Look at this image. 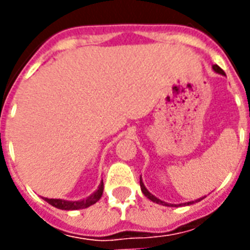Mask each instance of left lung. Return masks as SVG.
<instances>
[{"instance_id":"8db88e82","label":"left lung","mask_w":250,"mask_h":250,"mask_svg":"<svg viewBox=\"0 0 250 250\" xmlns=\"http://www.w3.org/2000/svg\"><path fill=\"white\" fill-rule=\"evenodd\" d=\"M213 69H214L215 72L221 73V75H225V72L222 71V69H221L218 65H213ZM141 188H142V193L145 194V195H146L148 199H151L152 202H155V204H159V205H165V206H174V205L166 204V202H163V201H161V199H158L155 195H152V194L150 193V191H148L146 188H145V185H143V182H142V178H141ZM201 199H202V198H201ZM201 199H197V201H201ZM191 204H194V201H191V202H188V205H191ZM184 205H186V204H184Z\"/></svg>"}]
</instances>
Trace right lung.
<instances>
[{
  "instance_id": "1",
  "label": "right lung",
  "mask_w": 250,
  "mask_h": 250,
  "mask_svg": "<svg viewBox=\"0 0 250 250\" xmlns=\"http://www.w3.org/2000/svg\"><path fill=\"white\" fill-rule=\"evenodd\" d=\"M103 182L100 184L99 188L92 194V195H89L88 198L82 199V201H64V199H53V198H45V201L48 204H51L52 206H55L57 209H62V210H77V209H85L88 206H91V205L96 204L100 197H102V194H103Z\"/></svg>"
}]
</instances>
